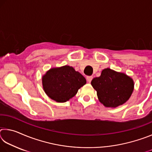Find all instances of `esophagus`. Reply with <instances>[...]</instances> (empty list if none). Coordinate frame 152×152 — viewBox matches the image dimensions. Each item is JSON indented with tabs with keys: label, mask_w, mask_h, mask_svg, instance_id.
Listing matches in <instances>:
<instances>
[{
	"label": "esophagus",
	"mask_w": 152,
	"mask_h": 152,
	"mask_svg": "<svg viewBox=\"0 0 152 152\" xmlns=\"http://www.w3.org/2000/svg\"><path fill=\"white\" fill-rule=\"evenodd\" d=\"M92 78H93V77L91 76H87V77H86V80H87V81H88V82H89V83L92 81Z\"/></svg>",
	"instance_id": "obj_1"
}]
</instances>
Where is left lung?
Segmentation results:
<instances>
[{"label":"left lung","instance_id":"8db88e82","mask_svg":"<svg viewBox=\"0 0 152 152\" xmlns=\"http://www.w3.org/2000/svg\"><path fill=\"white\" fill-rule=\"evenodd\" d=\"M99 101L106 107L115 108L129 99L134 88V82L124 73L110 68L104 69L101 76L92 79Z\"/></svg>","mask_w":152,"mask_h":152}]
</instances>
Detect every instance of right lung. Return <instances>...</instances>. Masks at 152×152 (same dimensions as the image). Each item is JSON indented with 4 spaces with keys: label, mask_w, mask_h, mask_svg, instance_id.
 I'll return each mask as SVG.
<instances>
[{
    "label": "right lung",
    "mask_w": 152,
    "mask_h": 152,
    "mask_svg": "<svg viewBox=\"0 0 152 152\" xmlns=\"http://www.w3.org/2000/svg\"><path fill=\"white\" fill-rule=\"evenodd\" d=\"M86 83L85 78L69 66L51 68L42 77L46 94L58 102L69 101Z\"/></svg>",
    "instance_id": "obj_1"
}]
</instances>
